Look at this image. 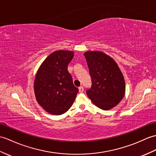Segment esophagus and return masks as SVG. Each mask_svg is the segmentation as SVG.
Returning <instances> with one entry per match:
<instances>
[{
    "label": "esophagus",
    "mask_w": 156,
    "mask_h": 156,
    "mask_svg": "<svg viewBox=\"0 0 156 156\" xmlns=\"http://www.w3.org/2000/svg\"><path fill=\"white\" fill-rule=\"evenodd\" d=\"M78 89H79V92H80V93H82L83 92H84V88H83L82 86L79 87Z\"/></svg>",
    "instance_id": "obj_1"
}]
</instances>
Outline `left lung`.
Returning <instances> with one entry per match:
<instances>
[{"instance_id": "1", "label": "left lung", "mask_w": 156, "mask_h": 156, "mask_svg": "<svg viewBox=\"0 0 156 156\" xmlns=\"http://www.w3.org/2000/svg\"><path fill=\"white\" fill-rule=\"evenodd\" d=\"M84 55L92 79L87 95L100 109H112L124 96L125 82L120 70L111 57L102 52H86Z\"/></svg>"}]
</instances>
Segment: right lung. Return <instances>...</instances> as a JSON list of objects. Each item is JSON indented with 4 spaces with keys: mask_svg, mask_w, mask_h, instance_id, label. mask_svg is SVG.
I'll return each mask as SVG.
<instances>
[{
    "mask_svg": "<svg viewBox=\"0 0 156 156\" xmlns=\"http://www.w3.org/2000/svg\"><path fill=\"white\" fill-rule=\"evenodd\" d=\"M74 54L55 51L43 62L36 75L34 88L37 102L50 114L61 115L72 106L78 92L68 65Z\"/></svg>",
    "mask_w": 156,
    "mask_h": 156,
    "instance_id": "add662e5",
    "label": "right lung"
}]
</instances>
